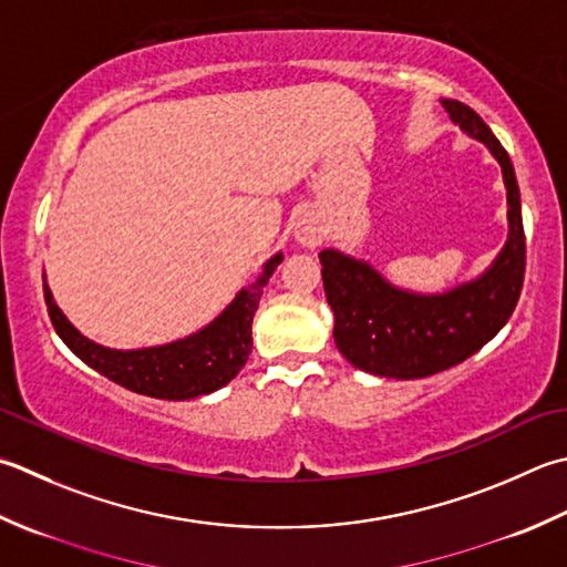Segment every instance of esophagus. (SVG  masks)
<instances>
[{
    "mask_svg": "<svg viewBox=\"0 0 567 567\" xmlns=\"http://www.w3.org/2000/svg\"><path fill=\"white\" fill-rule=\"evenodd\" d=\"M295 238L299 246L317 248V246H321V240H324V226H321V220L317 216L307 214L299 218V224L295 228Z\"/></svg>",
    "mask_w": 567,
    "mask_h": 567,
    "instance_id": "esophagus-1",
    "label": "esophagus"
}]
</instances>
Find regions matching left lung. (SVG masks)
<instances>
[{
    "instance_id": "left-lung-1",
    "label": "left lung",
    "mask_w": 567,
    "mask_h": 567,
    "mask_svg": "<svg viewBox=\"0 0 567 567\" xmlns=\"http://www.w3.org/2000/svg\"><path fill=\"white\" fill-rule=\"evenodd\" d=\"M442 105L452 122L484 142L502 164L508 240L480 280L430 297L395 290L371 265L339 250L319 252L339 351L357 369L383 379H425L470 359L506 324L524 287L526 236L514 164L470 105L460 100H442Z\"/></svg>"
}]
</instances>
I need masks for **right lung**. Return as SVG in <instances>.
<instances>
[{
  "label": "right lung",
  "mask_w": 567,
  "mask_h": 567,
  "mask_svg": "<svg viewBox=\"0 0 567 567\" xmlns=\"http://www.w3.org/2000/svg\"><path fill=\"white\" fill-rule=\"evenodd\" d=\"M280 260L282 255H275L258 280L198 334L152 349L117 351L97 347L81 337V331L63 317L47 285H43V299L55 334L91 369L132 393L162 398V401H188L218 391L246 365L252 349V315L260 305L262 287L268 285Z\"/></svg>",
  "instance_id": "right-lung-1"
}]
</instances>
